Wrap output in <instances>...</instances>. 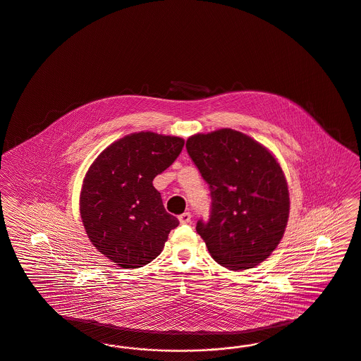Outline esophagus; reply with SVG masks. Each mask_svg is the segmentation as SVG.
I'll list each match as a JSON object with an SVG mask.
<instances>
[{"label": "esophagus", "instance_id": "1", "mask_svg": "<svg viewBox=\"0 0 361 361\" xmlns=\"http://www.w3.org/2000/svg\"><path fill=\"white\" fill-rule=\"evenodd\" d=\"M190 219H192V214L189 212H184L183 214L178 216V220L181 224H189L190 223Z\"/></svg>", "mask_w": 361, "mask_h": 361}]
</instances>
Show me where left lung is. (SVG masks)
I'll list each match as a JSON object with an SVG mask.
<instances>
[{
	"label": "left lung",
	"instance_id": "1",
	"mask_svg": "<svg viewBox=\"0 0 361 361\" xmlns=\"http://www.w3.org/2000/svg\"><path fill=\"white\" fill-rule=\"evenodd\" d=\"M188 154L211 189L209 220L196 231L213 260L231 271L271 256L286 232L289 192L274 154L233 129L187 140Z\"/></svg>",
	"mask_w": 361,
	"mask_h": 361
}]
</instances>
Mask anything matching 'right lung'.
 Masks as SVG:
<instances>
[{
	"label": "right lung",
	"instance_id": "right-lung-1",
	"mask_svg": "<svg viewBox=\"0 0 361 361\" xmlns=\"http://www.w3.org/2000/svg\"><path fill=\"white\" fill-rule=\"evenodd\" d=\"M184 147L180 137L140 132L123 137L90 165L80 213L96 249L121 268H140L164 249L178 220L165 211L153 178Z\"/></svg>",
	"mask_w": 361,
	"mask_h": 361
}]
</instances>
